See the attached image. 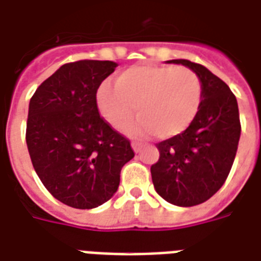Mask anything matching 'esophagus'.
<instances>
[{"label": "esophagus", "instance_id": "esophagus-1", "mask_svg": "<svg viewBox=\"0 0 261 261\" xmlns=\"http://www.w3.org/2000/svg\"><path fill=\"white\" fill-rule=\"evenodd\" d=\"M140 147H142V144L139 143V142H132V149L138 153L139 150H140Z\"/></svg>", "mask_w": 261, "mask_h": 261}]
</instances>
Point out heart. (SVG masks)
Listing matches in <instances>:
<instances>
[{"mask_svg": "<svg viewBox=\"0 0 261 261\" xmlns=\"http://www.w3.org/2000/svg\"><path fill=\"white\" fill-rule=\"evenodd\" d=\"M203 83L185 66L136 65L121 72L115 86L104 82L97 91L98 110L112 128L132 135L154 133L160 139L178 136L191 126L200 110Z\"/></svg>", "mask_w": 261, "mask_h": 261, "instance_id": "obj_1", "label": "heart"}]
</instances>
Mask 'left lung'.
I'll return each mask as SVG.
<instances>
[{"label":"left lung","instance_id":"left-lung-1","mask_svg":"<svg viewBox=\"0 0 261 261\" xmlns=\"http://www.w3.org/2000/svg\"><path fill=\"white\" fill-rule=\"evenodd\" d=\"M168 62L195 70L203 83V98L185 132L155 144L160 159L150 168L151 179L157 193L171 204L197 206L220 191L233 164L241 138L237 97L225 82L200 64Z\"/></svg>","mask_w":261,"mask_h":261}]
</instances>
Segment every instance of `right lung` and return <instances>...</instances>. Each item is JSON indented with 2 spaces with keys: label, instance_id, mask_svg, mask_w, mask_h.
<instances>
[{
  "label": "right lung",
  "instance_id": "obj_1",
  "mask_svg": "<svg viewBox=\"0 0 261 261\" xmlns=\"http://www.w3.org/2000/svg\"><path fill=\"white\" fill-rule=\"evenodd\" d=\"M115 68L112 61L69 62L30 98L26 143L34 171L57 200L73 208L110 200L122 167L135 157L129 139L97 107V89Z\"/></svg>",
  "mask_w": 261,
  "mask_h": 261
}]
</instances>
